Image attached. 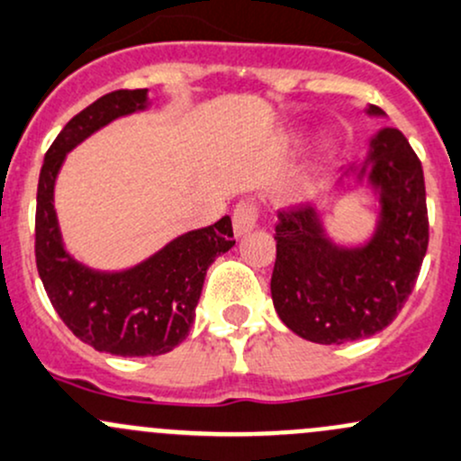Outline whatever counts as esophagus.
<instances>
[{"mask_svg":"<svg viewBox=\"0 0 461 461\" xmlns=\"http://www.w3.org/2000/svg\"><path fill=\"white\" fill-rule=\"evenodd\" d=\"M231 222H234V234L239 236V239L240 236L249 234L256 227V222H258V207L249 201L239 203L234 214H231Z\"/></svg>","mask_w":461,"mask_h":461,"instance_id":"esophagus-1","label":"esophagus"}]
</instances>
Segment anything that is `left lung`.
Instances as JSON below:
<instances>
[{
  "label": "left lung",
  "instance_id": "1",
  "mask_svg": "<svg viewBox=\"0 0 461 461\" xmlns=\"http://www.w3.org/2000/svg\"><path fill=\"white\" fill-rule=\"evenodd\" d=\"M366 114L384 113L369 105ZM348 172L380 203L365 245L333 243L312 205L278 212L276 225L271 300L294 333L318 345L362 340L389 327L413 292L429 247L422 163L400 130L382 128L362 166Z\"/></svg>",
  "mask_w": 461,
  "mask_h": 461
}]
</instances>
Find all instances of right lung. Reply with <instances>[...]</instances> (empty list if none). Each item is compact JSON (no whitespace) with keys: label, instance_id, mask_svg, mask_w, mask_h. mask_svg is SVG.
<instances>
[{"label":"right lung","instance_id":"add662e5","mask_svg":"<svg viewBox=\"0 0 461 461\" xmlns=\"http://www.w3.org/2000/svg\"><path fill=\"white\" fill-rule=\"evenodd\" d=\"M148 108V90H114L72 116L43 158L37 185L35 258L43 289L66 327L96 351L161 356L190 333L207 267L236 245L231 218L192 230L143 263L96 271L66 251L55 212V181L66 154L119 116Z\"/></svg>","mask_w":461,"mask_h":461}]
</instances>
